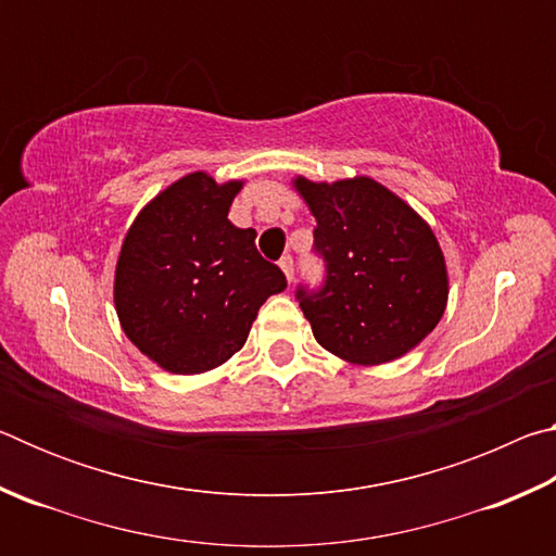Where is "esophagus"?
Instances as JSON below:
<instances>
[{"instance_id": "obj_1", "label": "esophagus", "mask_w": 556, "mask_h": 556, "mask_svg": "<svg viewBox=\"0 0 556 556\" xmlns=\"http://www.w3.org/2000/svg\"><path fill=\"white\" fill-rule=\"evenodd\" d=\"M279 267H281V271H285V277H287V281L291 285V281H294V260H291L289 255H285L279 260Z\"/></svg>"}]
</instances>
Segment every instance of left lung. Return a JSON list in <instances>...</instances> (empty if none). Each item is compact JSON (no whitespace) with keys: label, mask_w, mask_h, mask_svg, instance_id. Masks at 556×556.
I'll return each instance as SVG.
<instances>
[{"label":"left lung","mask_w":556,"mask_h":556,"mask_svg":"<svg viewBox=\"0 0 556 556\" xmlns=\"http://www.w3.org/2000/svg\"><path fill=\"white\" fill-rule=\"evenodd\" d=\"M294 188L316 218L324 287L296 289L314 338L353 365L397 361L441 321L448 299L437 235L390 188L368 176Z\"/></svg>","instance_id":"left-lung-1"}]
</instances>
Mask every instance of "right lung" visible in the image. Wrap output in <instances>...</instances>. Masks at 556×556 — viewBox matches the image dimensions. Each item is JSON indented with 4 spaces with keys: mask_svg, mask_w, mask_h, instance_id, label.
<instances>
[{
    "mask_svg": "<svg viewBox=\"0 0 556 556\" xmlns=\"http://www.w3.org/2000/svg\"><path fill=\"white\" fill-rule=\"evenodd\" d=\"M242 181L193 172L137 215L115 269L122 331L159 368L195 375L248 341L260 306L287 277L255 248L257 232L228 220Z\"/></svg>",
    "mask_w": 556,
    "mask_h": 556,
    "instance_id": "add662e5",
    "label": "right lung"
}]
</instances>
